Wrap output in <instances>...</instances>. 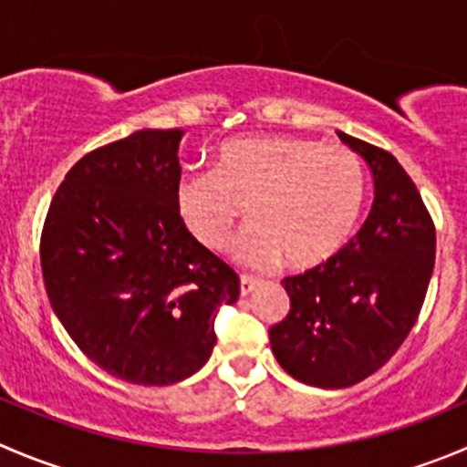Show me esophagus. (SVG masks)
<instances>
[{
  "instance_id": "esophagus-1",
  "label": "esophagus",
  "mask_w": 467,
  "mask_h": 467,
  "mask_svg": "<svg viewBox=\"0 0 467 467\" xmlns=\"http://www.w3.org/2000/svg\"><path fill=\"white\" fill-rule=\"evenodd\" d=\"M255 285L257 278H253V275H242V280H239V294L246 296V294H251L253 289H255Z\"/></svg>"
}]
</instances>
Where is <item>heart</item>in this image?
<instances>
[{
    "instance_id": "1",
    "label": "heart",
    "mask_w": 467,
    "mask_h": 467,
    "mask_svg": "<svg viewBox=\"0 0 467 467\" xmlns=\"http://www.w3.org/2000/svg\"><path fill=\"white\" fill-rule=\"evenodd\" d=\"M363 198L365 171L351 148L287 134L225 141L216 169L184 171L173 192L180 221L207 251L225 246L246 205L253 223L233 255L257 269L283 255L294 269L324 265L354 233Z\"/></svg>"
}]
</instances>
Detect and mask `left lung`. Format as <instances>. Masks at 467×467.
Listing matches in <instances>:
<instances>
[{"label":"left lung","mask_w":467,"mask_h":467,"mask_svg":"<svg viewBox=\"0 0 467 467\" xmlns=\"http://www.w3.org/2000/svg\"><path fill=\"white\" fill-rule=\"evenodd\" d=\"M337 137L372 171V210L330 260L283 280L289 312L269 328L280 368L317 388L354 386L395 356L436 262V225L410 175L383 148Z\"/></svg>","instance_id":"obj_1"}]
</instances>
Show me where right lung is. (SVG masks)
<instances>
[{"label":"right lung","mask_w":467,"mask_h":467,"mask_svg":"<svg viewBox=\"0 0 467 467\" xmlns=\"http://www.w3.org/2000/svg\"><path fill=\"white\" fill-rule=\"evenodd\" d=\"M182 130H141L81 157L40 234L52 310L98 368L137 386L196 374L239 275L175 212Z\"/></svg>","instance_id":"obj_1"}]
</instances>
